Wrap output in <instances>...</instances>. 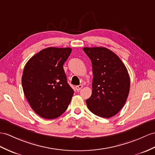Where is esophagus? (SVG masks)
Masks as SVG:
<instances>
[{
    "label": "esophagus",
    "mask_w": 155,
    "mask_h": 155,
    "mask_svg": "<svg viewBox=\"0 0 155 155\" xmlns=\"http://www.w3.org/2000/svg\"><path fill=\"white\" fill-rule=\"evenodd\" d=\"M82 87H83L82 85H79L75 86V89H76L77 91H80L81 89H82Z\"/></svg>",
    "instance_id": "obj_1"
}]
</instances>
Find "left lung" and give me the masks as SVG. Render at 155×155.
<instances>
[{"instance_id":"8db88e82","label":"left lung","mask_w":155,"mask_h":155,"mask_svg":"<svg viewBox=\"0 0 155 155\" xmlns=\"http://www.w3.org/2000/svg\"><path fill=\"white\" fill-rule=\"evenodd\" d=\"M92 63V94L86 100L89 110L102 118H110L126 103L130 79L120 58L105 47H84Z\"/></svg>"}]
</instances>
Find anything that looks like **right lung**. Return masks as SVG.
<instances>
[{
	"instance_id": "1",
	"label": "right lung",
	"mask_w": 155,
	"mask_h": 155,
	"mask_svg": "<svg viewBox=\"0 0 155 155\" xmlns=\"http://www.w3.org/2000/svg\"><path fill=\"white\" fill-rule=\"evenodd\" d=\"M71 48L48 47L26 63L21 78L24 95L36 114L45 119L61 116L68 107L74 90L67 82L63 65Z\"/></svg>"
}]
</instances>
